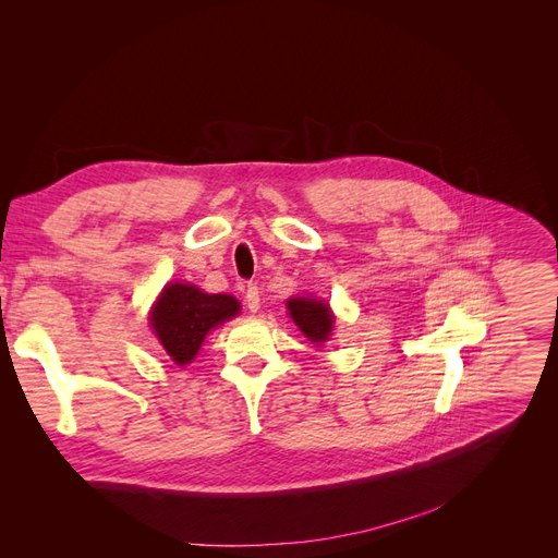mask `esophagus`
I'll list each match as a JSON object with an SVG mask.
<instances>
[{
	"instance_id": "esophagus-1",
	"label": "esophagus",
	"mask_w": 558,
	"mask_h": 558,
	"mask_svg": "<svg viewBox=\"0 0 558 558\" xmlns=\"http://www.w3.org/2000/svg\"><path fill=\"white\" fill-rule=\"evenodd\" d=\"M244 303L248 312H257L259 310V289L255 284H248L244 289Z\"/></svg>"
}]
</instances>
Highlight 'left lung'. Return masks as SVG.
I'll list each match as a JSON object with an SVG mask.
<instances>
[{
  "mask_svg": "<svg viewBox=\"0 0 558 558\" xmlns=\"http://www.w3.org/2000/svg\"><path fill=\"white\" fill-rule=\"evenodd\" d=\"M289 316L312 343H325L333 327V314L325 301L310 299V295H299V299L287 301Z\"/></svg>",
  "mask_w": 558,
  "mask_h": 558,
  "instance_id": "8db88e82",
  "label": "left lung"
}]
</instances>
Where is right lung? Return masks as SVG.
Wrapping results in <instances>:
<instances>
[{"mask_svg": "<svg viewBox=\"0 0 558 558\" xmlns=\"http://www.w3.org/2000/svg\"><path fill=\"white\" fill-rule=\"evenodd\" d=\"M240 314V303L229 293H206L195 284L172 282L163 287L150 312L159 343L177 365H189L210 329Z\"/></svg>", "mask_w": 558, "mask_h": 558, "instance_id": "obj_1", "label": "right lung"}]
</instances>
